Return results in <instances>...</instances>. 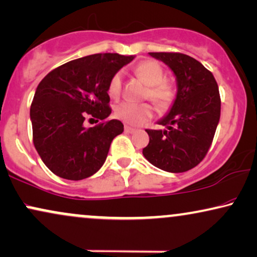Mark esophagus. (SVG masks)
<instances>
[{"label":"esophagus","mask_w":257,"mask_h":257,"mask_svg":"<svg viewBox=\"0 0 257 257\" xmlns=\"http://www.w3.org/2000/svg\"><path fill=\"white\" fill-rule=\"evenodd\" d=\"M124 132H125V133H129V134H133V133L136 132V129L133 128V126L124 125Z\"/></svg>","instance_id":"34e87169"}]
</instances>
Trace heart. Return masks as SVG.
I'll list each match as a JSON object with an SVG mask.
<instances>
[{"instance_id":"heart-1","label":"heart","mask_w":257,"mask_h":257,"mask_svg":"<svg viewBox=\"0 0 257 257\" xmlns=\"http://www.w3.org/2000/svg\"><path fill=\"white\" fill-rule=\"evenodd\" d=\"M134 73L147 84L145 98H149L160 109H168L177 98V89L170 80L165 79V71L158 63L145 60L138 64ZM122 91V74H112L108 83V95L118 98ZM154 115V109L149 103L123 102L115 108V116L126 124L141 125Z\"/></svg>"}]
</instances>
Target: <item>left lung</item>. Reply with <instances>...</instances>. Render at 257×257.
I'll use <instances>...</instances> for the list:
<instances>
[{
  "label": "left lung",
  "instance_id": "left-lung-1",
  "mask_svg": "<svg viewBox=\"0 0 257 257\" xmlns=\"http://www.w3.org/2000/svg\"><path fill=\"white\" fill-rule=\"evenodd\" d=\"M177 77L178 93L167 116L159 122L167 131L146 129L145 158L171 173L196 167L212 144L220 117V96L213 74L199 61L178 52H151Z\"/></svg>",
  "mask_w": 257,
  "mask_h": 257
}]
</instances>
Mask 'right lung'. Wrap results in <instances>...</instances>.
Segmentation results:
<instances>
[{
    "label": "right lung",
    "mask_w": 257,
    "mask_h": 257,
    "mask_svg": "<svg viewBox=\"0 0 257 257\" xmlns=\"http://www.w3.org/2000/svg\"><path fill=\"white\" fill-rule=\"evenodd\" d=\"M133 59L117 53L91 54L60 65L39 83L31 105L33 144L58 177L82 180L103 166L112 140L123 133L121 121L108 119V83ZM86 117L102 122L85 128Z\"/></svg>",
    "instance_id": "right-lung-1"
}]
</instances>
